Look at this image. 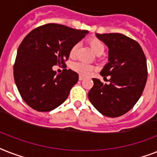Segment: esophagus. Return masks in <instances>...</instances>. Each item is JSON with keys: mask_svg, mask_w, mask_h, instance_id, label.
I'll use <instances>...</instances> for the list:
<instances>
[{"mask_svg": "<svg viewBox=\"0 0 157 157\" xmlns=\"http://www.w3.org/2000/svg\"><path fill=\"white\" fill-rule=\"evenodd\" d=\"M79 80H80V81H83V80H84V77H83L82 76H79Z\"/></svg>", "mask_w": 157, "mask_h": 157, "instance_id": "1", "label": "esophagus"}]
</instances>
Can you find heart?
I'll use <instances>...</instances> for the list:
<instances>
[{
  "mask_svg": "<svg viewBox=\"0 0 157 157\" xmlns=\"http://www.w3.org/2000/svg\"><path fill=\"white\" fill-rule=\"evenodd\" d=\"M87 43L97 56L102 55L104 51H105V46H104L103 43L96 37H91L90 39H88ZM77 48H78L77 44H74L71 48L69 51L70 58H74L76 56ZM72 69L81 76H88L90 72L94 71V67L90 65V64H87V63L77 62V63H74L72 64Z\"/></svg>",
  "mask_w": 157,
  "mask_h": 157,
  "instance_id": "obj_1",
  "label": "heart"
}]
</instances>
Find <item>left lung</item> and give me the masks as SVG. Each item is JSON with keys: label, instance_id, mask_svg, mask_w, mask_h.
Returning a JSON list of instances; mask_svg holds the SVG:
<instances>
[{"label": "left lung", "instance_id": "obj_1", "mask_svg": "<svg viewBox=\"0 0 157 157\" xmlns=\"http://www.w3.org/2000/svg\"><path fill=\"white\" fill-rule=\"evenodd\" d=\"M109 48V63L101 76H109V84L94 78L89 99L101 114L115 118L128 112L136 105L147 78L146 57L136 40L119 33L96 34Z\"/></svg>", "mask_w": 157, "mask_h": 157}]
</instances>
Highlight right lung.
Here are the masks:
<instances>
[{"instance_id":"add662e5","label":"right lung","mask_w":157,"mask_h":157,"mask_svg":"<svg viewBox=\"0 0 157 157\" xmlns=\"http://www.w3.org/2000/svg\"><path fill=\"white\" fill-rule=\"evenodd\" d=\"M86 34L88 30L48 23L35 28L24 38L17 52L13 76L19 94L29 106L48 112L67 99L78 81V74L64 68L57 75L52 67L66 66L71 48Z\"/></svg>"}]
</instances>
